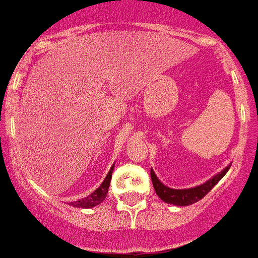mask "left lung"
I'll list each match as a JSON object with an SVG mask.
<instances>
[{"label":"left lung","mask_w":258,"mask_h":258,"mask_svg":"<svg viewBox=\"0 0 258 258\" xmlns=\"http://www.w3.org/2000/svg\"><path fill=\"white\" fill-rule=\"evenodd\" d=\"M230 168V164L227 167H225L221 172H219L217 175L213 176L212 178H210L208 181H206L204 184L198 185V186L189 187V189H172V187L167 186L162 182L159 178L157 177L155 172L153 171V168H150V176H152L153 186H154L155 192L157 196L162 199L163 202L168 204H173V206H180V207H185V206H190L192 203H197L198 201H201L202 198H204L206 194H208L211 189L215 186Z\"/></svg>","instance_id":"1"}]
</instances>
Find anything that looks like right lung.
Here are the masks:
<instances>
[{"instance_id":"obj_1","label":"right lung","mask_w":258,"mask_h":258,"mask_svg":"<svg viewBox=\"0 0 258 258\" xmlns=\"http://www.w3.org/2000/svg\"><path fill=\"white\" fill-rule=\"evenodd\" d=\"M113 168H114V164L112 166L110 171L108 172L106 177L104 178V181L101 182V185L97 187L95 191H92L90 196H87L86 198L82 199H78L76 202H71V206L73 207H77V208H92V207H96L104 199L106 198V194H108V189H109V185H110V178H112V173H113Z\"/></svg>"}]
</instances>
